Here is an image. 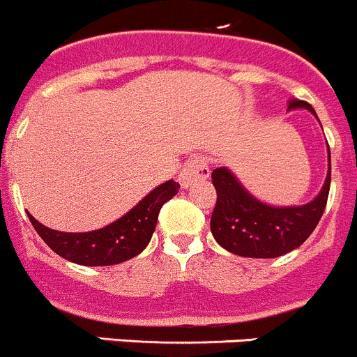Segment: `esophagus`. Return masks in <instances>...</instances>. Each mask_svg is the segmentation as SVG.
I'll return each instance as SVG.
<instances>
[{
  "mask_svg": "<svg viewBox=\"0 0 357 357\" xmlns=\"http://www.w3.org/2000/svg\"><path fill=\"white\" fill-rule=\"evenodd\" d=\"M210 175L208 162L205 161V158H192L182 168L181 175H178V182L184 189L191 188L192 184H198V182L206 181Z\"/></svg>",
  "mask_w": 357,
  "mask_h": 357,
  "instance_id": "obj_1",
  "label": "esophagus"
}]
</instances>
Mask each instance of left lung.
<instances>
[{"label":"left lung","mask_w":357,"mask_h":357,"mask_svg":"<svg viewBox=\"0 0 357 357\" xmlns=\"http://www.w3.org/2000/svg\"><path fill=\"white\" fill-rule=\"evenodd\" d=\"M289 110L305 108L319 121L308 103L289 100ZM328 144V142H326ZM217 203L210 219L213 238L222 249L242 257H278L298 249L321 220L331 184V154L328 145V175L321 191L305 205L277 206L261 202L226 166L212 172Z\"/></svg>","instance_id":"8db88e82"}]
</instances>
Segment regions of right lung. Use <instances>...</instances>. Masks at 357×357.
Here are the masks:
<instances>
[{
    "label": "right lung",
    "instance_id": "right-lung-1",
    "mask_svg": "<svg viewBox=\"0 0 357 357\" xmlns=\"http://www.w3.org/2000/svg\"><path fill=\"white\" fill-rule=\"evenodd\" d=\"M178 182L166 181L108 226L87 233L50 229L28 213L33 227L56 254L82 266H110L138 256L152 238L161 206L178 192Z\"/></svg>",
    "mask_w": 357,
    "mask_h": 357
}]
</instances>
